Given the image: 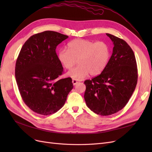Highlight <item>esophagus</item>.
I'll return each mask as SVG.
<instances>
[{
    "instance_id": "obj_1",
    "label": "esophagus",
    "mask_w": 152,
    "mask_h": 152,
    "mask_svg": "<svg viewBox=\"0 0 152 152\" xmlns=\"http://www.w3.org/2000/svg\"><path fill=\"white\" fill-rule=\"evenodd\" d=\"M72 82H73V85H76L78 83V80H75V79H73L72 80Z\"/></svg>"
}]
</instances>
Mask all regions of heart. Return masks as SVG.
Returning <instances> with one entry per match:
<instances>
[{
	"label": "heart",
	"mask_w": 152,
	"mask_h": 152,
	"mask_svg": "<svg viewBox=\"0 0 152 152\" xmlns=\"http://www.w3.org/2000/svg\"><path fill=\"white\" fill-rule=\"evenodd\" d=\"M110 58L108 45L103 41L76 39L68 44V49L58 53L59 61L68 70L78 61L79 65L68 73L75 80H82L88 75H97L105 68Z\"/></svg>",
	"instance_id": "obj_1"
}]
</instances>
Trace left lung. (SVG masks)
Wrapping results in <instances>:
<instances>
[{"mask_svg": "<svg viewBox=\"0 0 152 152\" xmlns=\"http://www.w3.org/2000/svg\"><path fill=\"white\" fill-rule=\"evenodd\" d=\"M114 47L103 72L91 80H86L84 99L95 113L107 116L121 110L128 103L137 82L134 53L122 39L107 34Z\"/></svg>", "mask_w": 152, "mask_h": 152, "instance_id": "8db88e82", "label": "left lung"}]
</instances>
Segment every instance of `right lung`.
<instances>
[{
    "mask_svg": "<svg viewBox=\"0 0 152 152\" xmlns=\"http://www.w3.org/2000/svg\"><path fill=\"white\" fill-rule=\"evenodd\" d=\"M68 36L45 31L31 36L17 58L15 77L24 103L34 112L48 115L65 104L73 86L70 77L60 79L63 68L56 49Z\"/></svg>",
    "mask_w": 152,
    "mask_h": 152,
    "instance_id": "1",
    "label": "right lung"
}]
</instances>
